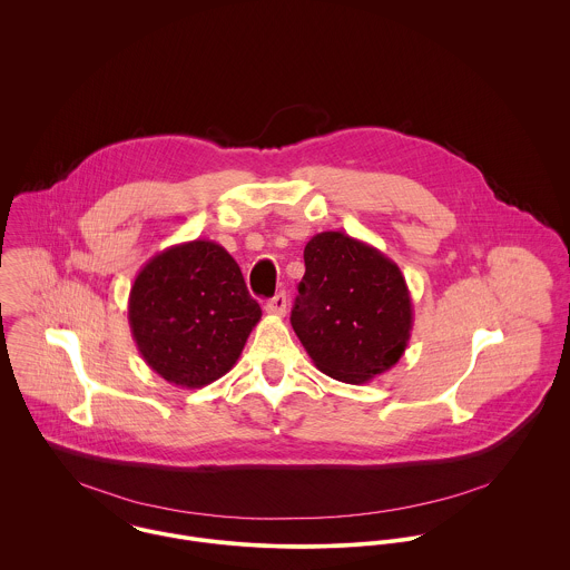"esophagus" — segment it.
Returning <instances> with one entry per match:
<instances>
[{"label":"esophagus","instance_id":"esophagus-1","mask_svg":"<svg viewBox=\"0 0 570 570\" xmlns=\"http://www.w3.org/2000/svg\"><path fill=\"white\" fill-rule=\"evenodd\" d=\"M265 309H267V314L285 316V314H287V296H285L283 292H281V294H276L272 301H267Z\"/></svg>","mask_w":570,"mask_h":570}]
</instances>
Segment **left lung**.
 Wrapping results in <instances>:
<instances>
[{
  "label": "left lung",
  "mask_w": 570,
  "mask_h": 570,
  "mask_svg": "<svg viewBox=\"0 0 570 570\" xmlns=\"http://www.w3.org/2000/svg\"><path fill=\"white\" fill-rule=\"evenodd\" d=\"M292 326L328 377L366 384L393 368L412 331V298L395 261L344 233L305 245Z\"/></svg>",
  "instance_id": "1"
}]
</instances>
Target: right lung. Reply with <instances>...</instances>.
<instances>
[{
  "instance_id": "obj_1",
  "label": "right lung",
  "mask_w": 570,
  "mask_h": 570,
  "mask_svg": "<svg viewBox=\"0 0 570 570\" xmlns=\"http://www.w3.org/2000/svg\"><path fill=\"white\" fill-rule=\"evenodd\" d=\"M258 321L237 261L208 239L158 252L129 292V326L142 360L181 389L224 377Z\"/></svg>"
}]
</instances>
